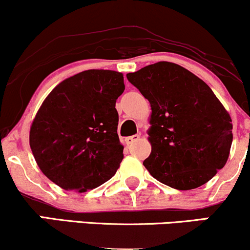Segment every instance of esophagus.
<instances>
[{"mask_svg":"<svg viewBox=\"0 0 250 250\" xmlns=\"http://www.w3.org/2000/svg\"><path fill=\"white\" fill-rule=\"evenodd\" d=\"M140 139V135H133V136H128V137H125V143H127V145H133L134 142H136L137 140Z\"/></svg>","mask_w":250,"mask_h":250,"instance_id":"34e87169","label":"esophagus"}]
</instances>
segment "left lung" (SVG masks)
<instances>
[{
  "instance_id": "1",
  "label": "left lung",
  "mask_w": 250,
  "mask_h": 250,
  "mask_svg": "<svg viewBox=\"0 0 250 250\" xmlns=\"http://www.w3.org/2000/svg\"><path fill=\"white\" fill-rule=\"evenodd\" d=\"M150 103L143 165L157 181L179 190L200 187L225 167L233 142L230 115L209 85L171 62L127 74Z\"/></svg>"
}]
</instances>
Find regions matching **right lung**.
<instances>
[{
  "instance_id": "obj_1",
  "label": "right lung",
  "mask_w": 250,
  "mask_h": 250,
  "mask_svg": "<svg viewBox=\"0 0 250 250\" xmlns=\"http://www.w3.org/2000/svg\"><path fill=\"white\" fill-rule=\"evenodd\" d=\"M125 90L119 71L90 69L65 79L45 97L29 143L45 176L65 190H90L110 180L123 159L115 103Z\"/></svg>"
}]
</instances>
